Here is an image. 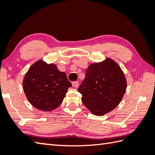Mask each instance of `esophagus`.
<instances>
[{"label": "esophagus", "mask_w": 155, "mask_h": 155, "mask_svg": "<svg viewBox=\"0 0 155 155\" xmlns=\"http://www.w3.org/2000/svg\"><path fill=\"white\" fill-rule=\"evenodd\" d=\"M72 87H73L77 88V87H78V82H77V81L72 82Z\"/></svg>", "instance_id": "34e87169"}]
</instances>
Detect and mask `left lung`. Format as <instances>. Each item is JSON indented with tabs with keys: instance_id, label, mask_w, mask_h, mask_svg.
<instances>
[{
	"instance_id": "left-lung-1",
	"label": "left lung",
	"mask_w": 155,
	"mask_h": 155,
	"mask_svg": "<svg viewBox=\"0 0 155 155\" xmlns=\"http://www.w3.org/2000/svg\"><path fill=\"white\" fill-rule=\"evenodd\" d=\"M127 79L116 62L107 58L91 64L78 88L83 104L93 114L103 116L116 108L127 89Z\"/></svg>"
}]
</instances>
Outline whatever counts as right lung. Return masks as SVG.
Here are the masks:
<instances>
[{"mask_svg":"<svg viewBox=\"0 0 155 155\" xmlns=\"http://www.w3.org/2000/svg\"><path fill=\"white\" fill-rule=\"evenodd\" d=\"M22 86L32 106L48 112L56 109L62 103L72 84L65 72H61L54 64L38 60L29 68Z\"/></svg>","mask_w":155,"mask_h":155,"instance_id":"right-lung-1","label":"right lung"}]
</instances>
